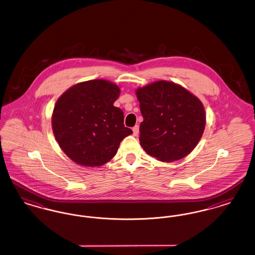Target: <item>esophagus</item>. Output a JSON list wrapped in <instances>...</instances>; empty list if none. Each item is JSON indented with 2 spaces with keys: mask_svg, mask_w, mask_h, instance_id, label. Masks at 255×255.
<instances>
[{
  "mask_svg": "<svg viewBox=\"0 0 255 255\" xmlns=\"http://www.w3.org/2000/svg\"><path fill=\"white\" fill-rule=\"evenodd\" d=\"M138 132H139V127H138V125H135V126H133V135H137V134H138Z\"/></svg>",
  "mask_w": 255,
  "mask_h": 255,
  "instance_id": "obj_1",
  "label": "esophagus"
}]
</instances>
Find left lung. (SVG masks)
Returning a JSON list of instances; mask_svg holds the SVG:
<instances>
[{"mask_svg":"<svg viewBox=\"0 0 255 255\" xmlns=\"http://www.w3.org/2000/svg\"><path fill=\"white\" fill-rule=\"evenodd\" d=\"M143 117L139 142L146 153L164 162L187 156L206 127L202 101L177 83L159 80L135 90Z\"/></svg>","mask_w":255,"mask_h":255,"instance_id":"left-lung-1","label":"left lung"}]
</instances>
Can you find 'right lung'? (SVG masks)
<instances>
[{
	"label": "right lung",
	"mask_w": 255,
	"mask_h": 255,
	"mask_svg": "<svg viewBox=\"0 0 255 255\" xmlns=\"http://www.w3.org/2000/svg\"><path fill=\"white\" fill-rule=\"evenodd\" d=\"M120 87L105 79L77 83L57 99L51 116L56 141L73 162L101 166L114 158L122 139L133 133L114 103Z\"/></svg>",
	"instance_id": "right-lung-1"
}]
</instances>
